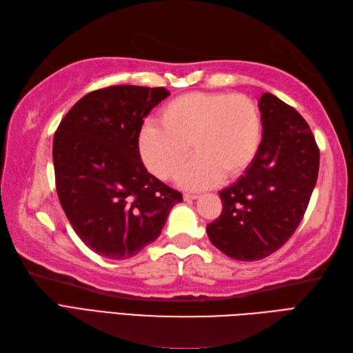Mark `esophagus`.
I'll return each instance as SVG.
<instances>
[{"instance_id":"esophagus-1","label":"esophagus","mask_w":353,"mask_h":353,"mask_svg":"<svg viewBox=\"0 0 353 353\" xmlns=\"http://www.w3.org/2000/svg\"><path fill=\"white\" fill-rule=\"evenodd\" d=\"M196 198H199L198 193H184L185 201H192V199H196Z\"/></svg>"}]
</instances>
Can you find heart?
Wrapping results in <instances>:
<instances>
[{
	"instance_id": "heart-1",
	"label": "heart",
	"mask_w": 353,
	"mask_h": 353,
	"mask_svg": "<svg viewBox=\"0 0 353 353\" xmlns=\"http://www.w3.org/2000/svg\"><path fill=\"white\" fill-rule=\"evenodd\" d=\"M261 142V117L252 99L241 93L192 92L169 101L140 131L139 151L161 179H178L189 189H205L245 170Z\"/></svg>"
}]
</instances>
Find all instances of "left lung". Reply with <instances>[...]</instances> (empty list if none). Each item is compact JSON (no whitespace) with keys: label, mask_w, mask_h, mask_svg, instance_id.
Returning a JSON list of instances; mask_svg holds the SVG:
<instances>
[{"label":"left lung","mask_w":353,"mask_h":353,"mask_svg":"<svg viewBox=\"0 0 353 353\" xmlns=\"http://www.w3.org/2000/svg\"><path fill=\"white\" fill-rule=\"evenodd\" d=\"M263 139L245 175L221 193L210 241L239 261L269 256L293 236L319 175L320 152L307 121L272 93L260 98Z\"/></svg>","instance_id":"1"}]
</instances>
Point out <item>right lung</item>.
<instances>
[{"label": "right lung", "mask_w": 353, "mask_h": 353, "mask_svg": "<svg viewBox=\"0 0 353 353\" xmlns=\"http://www.w3.org/2000/svg\"><path fill=\"white\" fill-rule=\"evenodd\" d=\"M164 88L110 85L83 97L54 134L57 194L77 236L110 260L137 255L161 234L183 194L146 170L139 152L145 117Z\"/></svg>", "instance_id": "obj_1"}]
</instances>
